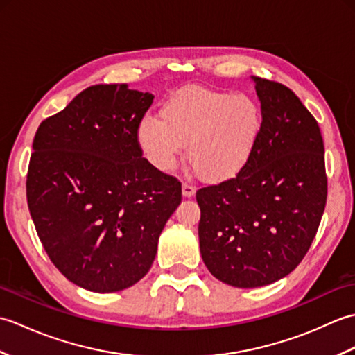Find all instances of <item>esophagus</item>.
I'll list each match as a JSON object with an SVG mask.
<instances>
[{"label":"esophagus","instance_id":"obj_1","mask_svg":"<svg viewBox=\"0 0 355 355\" xmlns=\"http://www.w3.org/2000/svg\"><path fill=\"white\" fill-rule=\"evenodd\" d=\"M182 191H183V197H186V198H191V197H193L195 195V186L193 184H191V183H183V187H182Z\"/></svg>","mask_w":355,"mask_h":355}]
</instances>
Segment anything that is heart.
<instances>
[{
    "label": "heart",
    "instance_id": "1",
    "mask_svg": "<svg viewBox=\"0 0 355 355\" xmlns=\"http://www.w3.org/2000/svg\"><path fill=\"white\" fill-rule=\"evenodd\" d=\"M262 130L261 105L252 96L187 85L163 102L160 120L143 117L135 137L155 169L172 171L187 146V157L198 175L221 183L247 168Z\"/></svg>",
    "mask_w": 355,
    "mask_h": 355
}]
</instances>
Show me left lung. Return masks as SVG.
<instances>
[{"label":"left lung","mask_w":355,"mask_h":355,"mask_svg":"<svg viewBox=\"0 0 355 355\" xmlns=\"http://www.w3.org/2000/svg\"><path fill=\"white\" fill-rule=\"evenodd\" d=\"M252 79L263 114L258 149L235 178L197 191L202 261L238 288L273 284L299 266L328 192L323 139L311 112L288 87Z\"/></svg>","instance_id":"8db88e82"}]
</instances>
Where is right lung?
I'll list each match as a JSON object with an SVG mask.
<instances>
[{"mask_svg":"<svg viewBox=\"0 0 355 355\" xmlns=\"http://www.w3.org/2000/svg\"><path fill=\"white\" fill-rule=\"evenodd\" d=\"M153 101L126 84L93 85L35 134L30 215L50 261L85 290L139 282L182 202V183L143 158L135 137Z\"/></svg>","mask_w":355,"mask_h":355,"instance_id":"1","label":"right lung"}]
</instances>
